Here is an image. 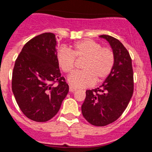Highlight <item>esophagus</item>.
I'll use <instances>...</instances> for the list:
<instances>
[{"label": "esophagus", "instance_id": "esophagus-1", "mask_svg": "<svg viewBox=\"0 0 152 152\" xmlns=\"http://www.w3.org/2000/svg\"><path fill=\"white\" fill-rule=\"evenodd\" d=\"M74 91H76V89L73 87H72V86H69V92H74Z\"/></svg>", "mask_w": 152, "mask_h": 152}]
</instances>
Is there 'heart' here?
<instances>
[{
	"mask_svg": "<svg viewBox=\"0 0 152 152\" xmlns=\"http://www.w3.org/2000/svg\"><path fill=\"white\" fill-rule=\"evenodd\" d=\"M75 58L83 59L81 71L69 76V83L73 87L82 88L104 81L110 75L114 65V54L109 48H102L100 43L91 39L80 41L72 45L71 50L61 48L57 52L58 66L69 73L75 66Z\"/></svg>",
	"mask_w": 152,
	"mask_h": 152,
	"instance_id": "1",
	"label": "heart"
}]
</instances>
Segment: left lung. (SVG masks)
<instances>
[{
	"label": "left lung",
	"instance_id": "obj_1",
	"mask_svg": "<svg viewBox=\"0 0 152 152\" xmlns=\"http://www.w3.org/2000/svg\"><path fill=\"white\" fill-rule=\"evenodd\" d=\"M100 38L109 42L114 54V65L101 86L86 90L81 110L92 125L103 127L115 121L127 108L133 95L134 74L131 58L124 45L110 35Z\"/></svg>",
	"mask_w": 152,
	"mask_h": 152
}]
</instances>
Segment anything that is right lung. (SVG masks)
<instances>
[{"mask_svg": "<svg viewBox=\"0 0 152 152\" xmlns=\"http://www.w3.org/2000/svg\"><path fill=\"white\" fill-rule=\"evenodd\" d=\"M57 41L53 33H43L28 41L15 61L12 91L28 118L36 122L52 119L69 92L57 62ZM58 82L54 87L53 83Z\"/></svg>", "mask_w": 152, "mask_h": 152, "instance_id": "add662e5", "label": "right lung"}]
</instances>
